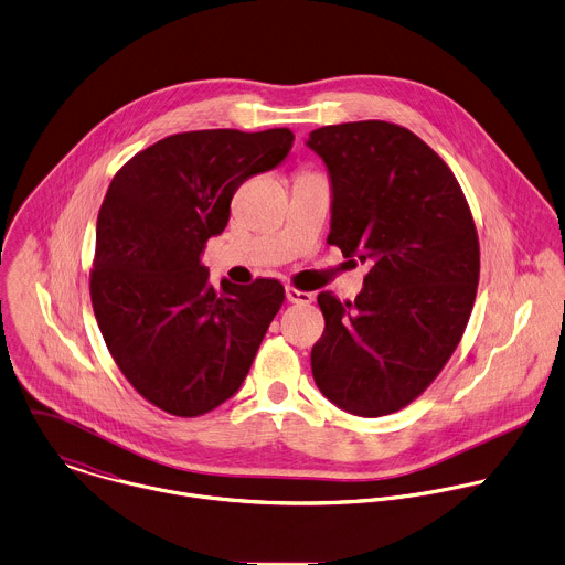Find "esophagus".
I'll return each instance as SVG.
<instances>
[{"instance_id": "34e87169", "label": "esophagus", "mask_w": 565, "mask_h": 565, "mask_svg": "<svg viewBox=\"0 0 565 565\" xmlns=\"http://www.w3.org/2000/svg\"><path fill=\"white\" fill-rule=\"evenodd\" d=\"M286 299L290 301V303H312V295L310 292H301V290H297V288H286Z\"/></svg>"}]
</instances>
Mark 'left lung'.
Wrapping results in <instances>:
<instances>
[{
  "mask_svg": "<svg viewBox=\"0 0 565 565\" xmlns=\"http://www.w3.org/2000/svg\"><path fill=\"white\" fill-rule=\"evenodd\" d=\"M306 145L330 175L328 244L370 266L354 301L317 297L326 330L312 376L348 414H394L431 385L465 334L480 279L476 224L451 169L405 127L328 125Z\"/></svg>",
  "mask_w": 565,
  "mask_h": 565,
  "instance_id": "obj_1",
  "label": "left lung"
}]
</instances>
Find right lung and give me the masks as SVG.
I'll return each instance as SVG.
<instances>
[{"label": "right lung", "instance_id": "right-lung-1", "mask_svg": "<svg viewBox=\"0 0 565 565\" xmlns=\"http://www.w3.org/2000/svg\"><path fill=\"white\" fill-rule=\"evenodd\" d=\"M290 129H204L167 136L111 180L96 220L89 279L109 354L151 405L195 418L242 387L284 303L277 279L209 284L206 239L220 235L237 186L279 167Z\"/></svg>", "mask_w": 565, "mask_h": 565}]
</instances>
